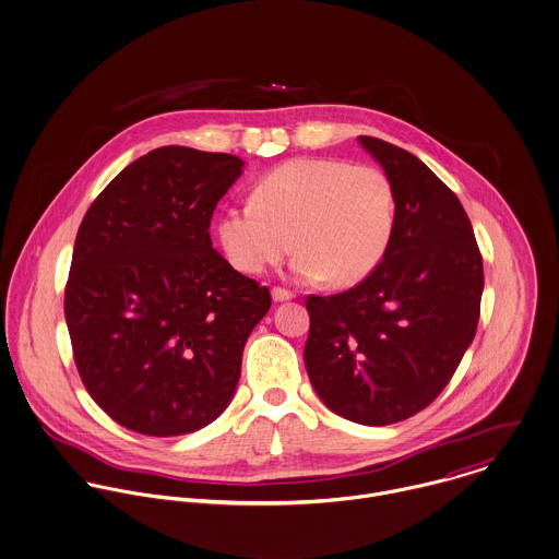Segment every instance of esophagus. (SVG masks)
<instances>
[{"label": "esophagus", "mask_w": 559, "mask_h": 559, "mask_svg": "<svg viewBox=\"0 0 559 559\" xmlns=\"http://www.w3.org/2000/svg\"><path fill=\"white\" fill-rule=\"evenodd\" d=\"M296 296L292 294V292H287V289H281V287H274L272 289V300L274 302H287V300H294Z\"/></svg>", "instance_id": "obj_1"}]
</instances>
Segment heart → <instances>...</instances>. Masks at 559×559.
Wrapping results in <instances>:
<instances>
[{"mask_svg": "<svg viewBox=\"0 0 559 559\" xmlns=\"http://www.w3.org/2000/svg\"><path fill=\"white\" fill-rule=\"evenodd\" d=\"M396 192L374 165L338 158H292L261 176L250 203L221 212L216 236L242 274H263L298 250V281L362 283L390 249Z\"/></svg>", "mask_w": 559, "mask_h": 559, "instance_id": "obj_1", "label": "heart"}]
</instances>
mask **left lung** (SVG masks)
Returning a JSON list of instances; mask_svg holds the SVG:
<instances>
[{
	"instance_id": "obj_1",
	"label": "left lung",
	"mask_w": 559,
	"mask_h": 559,
	"mask_svg": "<svg viewBox=\"0 0 559 559\" xmlns=\"http://www.w3.org/2000/svg\"><path fill=\"white\" fill-rule=\"evenodd\" d=\"M358 143L392 180L396 227L360 285L307 300L305 365L328 409L385 427L448 385L476 334L485 272L456 194L414 154L374 136Z\"/></svg>"
}]
</instances>
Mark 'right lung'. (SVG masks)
Masks as SVG:
<instances>
[{
    "mask_svg": "<svg viewBox=\"0 0 559 559\" xmlns=\"http://www.w3.org/2000/svg\"><path fill=\"white\" fill-rule=\"evenodd\" d=\"M242 169L231 154L165 145L130 163L83 216L66 323L90 396L128 431H199L236 394L247 338L272 305L210 238Z\"/></svg>",
    "mask_w": 559,
    "mask_h": 559,
    "instance_id": "1",
    "label": "right lung"
}]
</instances>
